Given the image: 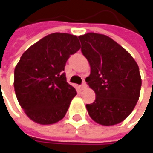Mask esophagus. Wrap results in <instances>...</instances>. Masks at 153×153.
I'll return each instance as SVG.
<instances>
[{"label": "esophagus", "mask_w": 153, "mask_h": 153, "mask_svg": "<svg viewBox=\"0 0 153 153\" xmlns=\"http://www.w3.org/2000/svg\"><path fill=\"white\" fill-rule=\"evenodd\" d=\"M86 86H87V85H86V83H85V81L84 80L83 81V83H82V85H80V88L82 89V90H83V89L86 88Z\"/></svg>", "instance_id": "esophagus-1"}]
</instances>
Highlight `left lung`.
Masks as SVG:
<instances>
[{"label":"left lung","mask_w":153,"mask_h":153,"mask_svg":"<svg viewBox=\"0 0 153 153\" xmlns=\"http://www.w3.org/2000/svg\"><path fill=\"white\" fill-rule=\"evenodd\" d=\"M79 38L91 68L85 81L96 96L94 102L86 105L89 115L103 126L118 124L131 113L140 96L142 79L137 63L105 35L90 33Z\"/></svg>","instance_id":"8db88e82"}]
</instances>
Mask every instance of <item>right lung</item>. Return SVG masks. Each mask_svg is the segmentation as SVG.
I'll list each match as a JSON object with an SVG mask.
<instances>
[{"mask_svg":"<svg viewBox=\"0 0 153 153\" xmlns=\"http://www.w3.org/2000/svg\"><path fill=\"white\" fill-rule=\"evenodd\" d=\"M79 48L77 36L55 33L22 55L14 71V88L20 105L31 120L49 125L64 117L77 94L66 80L64 67Z\"/></svg>","mask_w":153,"mask_h":153,"instance_id":"1","label":"right lung"}]
</instances>
